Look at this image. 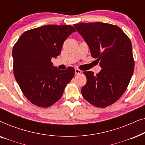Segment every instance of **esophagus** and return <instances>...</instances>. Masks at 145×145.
Masks as SVG:
<instances>
[{"label":"esophagus","mask_w":145,"mask_h":145,"mask_svg":"<svg viewBox=\"0 0 145 145\" xmlns=\"http://www.w3.org/2000/svg\"><path fill=\"white\" fill-rule=\"evenodd\" d=\"M82 73V71L80 70H79L78 69H75V74L76 75H78V74H80Z\"/></svg>","instance_id":"34e87169"}]
</instances>
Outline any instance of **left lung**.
<instances>
[{
    "instance_id": "left-lung-1",
    "label": "left lung",
    "mask_w": 145,
    "mask_h": 145,
    "mask_svg": "<svg viewBox=\"0 0 145 145\" xmlns=\"http://www.w3.org/2000/svg\"><path fill=\"white\" fill-rule=\"evenodd\" d=\"M102 68L94 74L84 71L86 84L81 92L85 100L98 108H105L120 98L127 88L135 62L130 39L116 25L102 22L74 24Z\"/></svg>"
}]
</instances>
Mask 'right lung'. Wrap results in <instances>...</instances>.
I'll use <instances>...</instances> for the list:
<instances>
[{"label": "right lung", "mask_w": 145, "mask_h": 145, "mask_svg": "<svg viewBox=\"0 0 145 145\" xmlns=\"http://www.w3.org/2000/svg\"><path fill=\"white\" fill-rule=\"evenodd\" d=\"M75 31L70 25H43L25 31L14 45V74L31 104L48 108L63 96L75 71L71 67L59 70L51 59L60 54L64 41Z\"/></svg>", "instance_id": "right-lung-1"}]
</instances>
